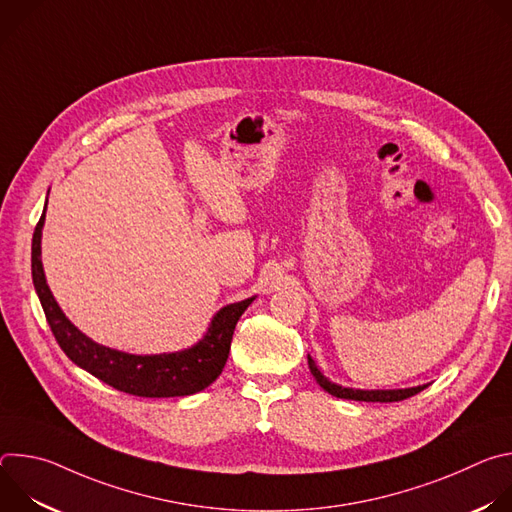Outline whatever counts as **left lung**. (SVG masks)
<instances>
[{
    "label": "left lung",
    "instance_id": "1",
    "mask_svg": "<svg viewBox=\"0 0 512 512\" xmlns=\"http://www.w3.org/2000/svg\"><path fill=\"white\" fill-rule=\"evenodd\" d=\"M308 364H310V373L314 375L316 383L330 395L338 397V399H350V401H373V403H393V401H403L407 397L417 395L419 391H423L427 385H419V387H411V389H393V391H362V389H348V387H340L332 381H328L320 369L316 367V362L312 360V356L308 354Z\"/></svg>",
    "mask_w": 512,
    "mask_h": 512
}]
</instances>
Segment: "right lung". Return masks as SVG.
Returning a JSON list of instances; mask_svg holds the SVG:
<instances>
[{"label":"right lung","instance_id":"right-lung-1","mask_svg":"<svg viewBox=\"0 0 512 512\" xmlns=\"http://www.w3.org/2000/svg\"><path fill=\"white\" fill-rule=\"evenodd\" d=\"M46 212V208H44ZM44 214L32 237V279L50 330L64 354L109 387L135 397H184L206 389L223 373L235 326L255 298L225 306L212 318L204 338L192 348L170 354H127L93 342L56 304L40 259Z\"/></svg>","mask_w":512,"mask_h":512}]
</instances>
